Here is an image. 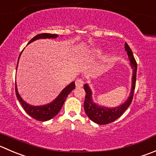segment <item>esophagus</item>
<instances>
[{"label": "esophagus", "instance_id": "obj_1", "mask_svg": "<svg viewBox=\"0 0 156 156\" xmlns=\"http://www.w3.org/2000/svg\"><path fill=\"white\" fill-rule=\"evenodd\" d=\"M83 84H84V81L82 79H81V78H78V79H77L75 81V85H76V87H82Z\"/></svg>", "mask_w": 156, "mask_h": 156}]
</instances>
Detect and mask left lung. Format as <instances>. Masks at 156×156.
I'll use <instances>...</instances> for the list:
<instances>
[{
  "mask_svg": "<svg viewBox=\"0 0 156 156\" xmlns=\"http://www.w3.org/2000/svg\"><path fill=\"white\" fill-rule=\"evenodd\" d=\"M125 49L127 52L128 57L130 61V65L133 69V74L132 78V88H131L130 94L124 104H121L119 107L114 108H107L105 107H100L98 104H94L91 98V90L89 88L88 85L85 84L84 85V89L86 92L85 99L84 102V108L86 114L89 118L94 123L99 125H106L112 123L122 116L125 110L129 107L133 98L134 90L136 87V71L137 63L133 56L132 50L128 46L127 43H125Z\"/></svg>",
  "mask_w": 156,
  "mask_h": 156,
  "instance_id": "8db88e82",
  "label": "left lung"
}]
</instances>
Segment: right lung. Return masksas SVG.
<instances>
[{
    "instance_id": "add662e5",
    "label": "right lung",
    "mask_w": 156,
    "mask_h": 156,
    "mask_svg": "<svg viewBox=\"0 0 156 156\" xmlns=\"http://www.w3.org/2000/svg\"><path fill=\"white\" fill-rule=\"evenodd\" d=\"M58 36V35L56 34H51V33H40V34L36 35V36L32 39L29 43H32V42L35 41L36 40H39V39H46V38H56ZM19 56V58H20ZM19 58H18V61H19ZM16 69H17V66H16ZM75 81L71 83L70 84L67 86L66 87H65L62 90V91L60 93V94L57 97L55 101H52V103L49 104H46V105L43 106H39V107H35V106L30 105V104H27L22 98H20V94H18L17 88H16V84H15V91H16V98H17L18 101H20V103L22 105L23 108L25 110V111L30 115L31 117H33V119L36 120H39V121H46V120H49L50 119L53 118L55 115L58 114L59 113L60 110L62 107L63 104H64L65 101H66V98L68 97V95L70 94V92L72 91L73 89H75Z\"/></svg>"
}]
</instances>
